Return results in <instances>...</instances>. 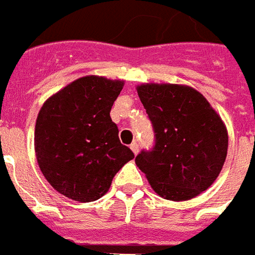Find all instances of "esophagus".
I'll return each instance as SVG.
<instances>
[{"instance_id":"obj_1","label":"esophagus","mask_w":255,"mask_h":255,"mask_svg":"<svg viewBox=\"0 0 255 255\" xmlns=\"http://www.w3.org/2000/svg\"><path fill=\"white\" fill-rule=\"evenodd\" d=\"M130 149L133 150V153H134V154H137V153H138V143L134 141V142L130 145Z\"/></svg>"}]
</instances>
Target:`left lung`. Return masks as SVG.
I'll return each instance as SVG.
<instances>
[{"instance_id":"8db88e82","label":"left lung","mask_w":255,"mask_h":255,"mask_svg":"<svg viewBox=\"0 0 255 255\" xmlns=\"http://www.w3.org/2000/svg\"><path fill=\"white\" fill-rule=\"evenodd\" d=\"M137 93L154 130V146L135 164L153 191L166 200L198 196L221 173L229 148L223 121L189 86L145 83Z\"/></svg>"}]
</instances>
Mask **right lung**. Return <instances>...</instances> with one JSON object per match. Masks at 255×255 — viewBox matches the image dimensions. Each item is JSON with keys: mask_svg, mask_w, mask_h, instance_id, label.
I'll list each match as a JSON object with an SVG mask.
<instances>
[{"mask_svg": "<svg viewBox=\"0 0 255 255\" xmlns=\"http://www.w3.org/2000/svg\"><path fill=\"white\" fill-rule=\"evenodd\" d=\"M124 80L89 75L44 102L36 120L40 171L57 192L76 202L98 200L134 153L122 145L110 110Z\"/></svg>", "mask_w": 255, "mask_h": 255, "instance_id": "right-lung-1", "label": "right lung"}]
</instances>
